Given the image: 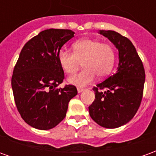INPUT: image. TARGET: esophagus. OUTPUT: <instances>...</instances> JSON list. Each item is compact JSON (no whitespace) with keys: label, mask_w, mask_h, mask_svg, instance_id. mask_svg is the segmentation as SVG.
Instances as JSON below:
<instances>
[{"label":"esophagus","mask_w":156,"mask_h":156,"mask_svg":"<svg viewBox=\"0 0 156 156\" xmlns=\"http://www.w3.org/2000/svg\"><path fill=\"white\" fill-rule=\"evenodd\" d=\"M77 89H78V93H82V92H83V91H84V88H79V87H78V88H77Z\"/></svg>","instance_id":"esophagus-1"}]
</instances>
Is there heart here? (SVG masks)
Returning <instances> with one entry per match:
<instances>
[{
    "instance_id": "b5f03b06",
    "label": "heart",
    "mask_w": 156,
    "mask_h": 156,
    "mask_svg": "<svg viewBox=\"0 0 156 156\" xmlns=\"http://www.w3.org/2000/svg\"><path fill=\"white\" fill-rule=\"evenodd\" d=\"M73 52L62 49L58 52V62L62 68L68 74L78 71L83 63V69L79 73L68 78L72 84L85 86L94 79L105 77L111 72L115 62V49L108 43L99 40L83 38L73 45Z\"/></svg>"
}]
</instances>
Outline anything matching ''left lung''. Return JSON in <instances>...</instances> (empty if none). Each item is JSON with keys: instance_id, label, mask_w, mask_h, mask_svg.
Segmentation results:
<instances>
[{"instance_id": "left-lung-1", "label": "left lung", "mask_w": 156, "mask_h": 156, "mask_svg": "<svg viewBox=\"0 0 156 156\" xmlns=\"http://www.w3.org/2000/svg\"><path fill=\"white\" fill-rule=\"evenodd\" d=\"M119 51V67L115 74L94 87L95 99L89 115L98 125L115 129L127 124L140 105L145 73L133 43L115 31H99ZM102 89H107L102 92Z\"/></svg>"}]
</instances>
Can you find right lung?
<instances>
[{
	"instance_id": "add662e5",
	"label": "right lung",
	"mask_w": 156,
	"mask_h": 156,
	"mask_svg": "<svg viewBox=\"0 0 156 156\" xmlns=\"http://www.w3.org/2000/svg\"><path fill=\"white\" fill-rule=\"evenodd\" d=\"M74 37L68 29L44 30L22 49L12 78L16 105L27 124L47 130L66 116L68 103L78 94L73 85L58 88L64 79L58 62L62 47Z\"/></svg>"
}]
</instances>
